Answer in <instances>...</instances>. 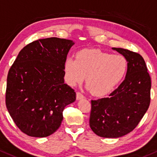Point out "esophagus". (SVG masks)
I'll return each mask as SVG.
<instances>
[{"instance_id":"1","label":"esophagus","mask_w":157,"mask_h":157,"mask_svg":"<svg viewBox=\"0 0 157 157\" xmlns=\"http://www.w3.org/2000/svg\"><path fill=\"white\" fill-rule=\"evenodd\" d=\"M84 95L80 92H77L76 93V99H83L84 98Z\"/></svg>"}]
</instances>
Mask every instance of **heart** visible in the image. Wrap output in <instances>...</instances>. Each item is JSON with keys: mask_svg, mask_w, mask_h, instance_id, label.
I'll return each instance as SVG.
<instances>
[{"mask_svg": "<svg viewBox=\"0 0 157 157\" xmlns=\"http://www.w3.org/2000/svg\"><path fill=\"white\" fill-rule=\"evenodd\" d=\"M127 67V60L123 55L85 50L77 55L76 60H66L65 76L70 85L80 83L86 76V84L91 94L100 97L115 88L125 76Z\"/></svg>", "mask_w": 157, "mask_h": 157, "instance_id": "obj_1", "label": "heart"}]
</instances>
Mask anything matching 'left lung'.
<instances>
[{"label": "left lung", "instance_id": "1", "mask_svg": "<svg viewBox=\"0 0 157 157\" xmlns=\"http://www.w3.org/2000/svg\"><path fill=\"white\" fill-rule=\"evenodd\" d=\"M128 62L124 82L109 97L91 100L90 126L103 138H119L138 126L151 103V79L144 58L137 52L113 48Z\"/></svg>", "mask_w": 157, "mask_h": 157}]
</instances>
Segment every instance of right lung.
<instances>
[{
    "mask_svg": "<svg viewBox=\"0 0 157 157\" xmlns=\"http://www.w3.org/2000/svg\"><path fill=\"white\" fill-rule=\"evenodd\" d=\"M72 41L35 40L18 53L7 75L6 106L18 129L32 137H47L60 127L65 107L76 99L64 83V65Z\"/></svg>",
    "mask_w": 157,
    "mask_h": 157,
    "instance_id": "obj_1",
    "label": "right lung"
}]
</instances>
